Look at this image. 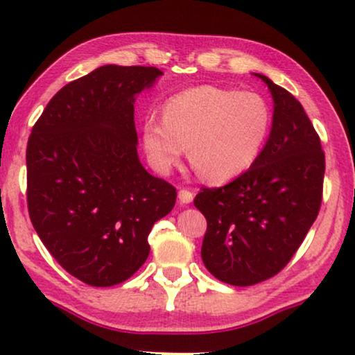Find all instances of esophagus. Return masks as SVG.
<instances>
[{"label": "esophagus", "mask_w": 355, "mask_h": 355, "mask_svg": "<svg viewBox=\"0 0 355 355\" xmlns=\"http://www.w3.org/2000/svg\"><path fill=\"white\" fill-rule=\"evenodd\" d=\"M178 198L179 202L184 203V205H187V203H191L193 200V192L189 191V189H181L178 193Z\"/></svg>", "instance_id": "1"}]
</instances>
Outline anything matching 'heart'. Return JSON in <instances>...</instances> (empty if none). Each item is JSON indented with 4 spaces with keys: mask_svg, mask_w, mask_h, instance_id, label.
<instances>
[{
    "mask_svg": "<svg viewBox=\"0 0 355 355\" xmlns=\"http://www.w3.org/2000/svg\"><path fill=\"white\" fill-rule=\"evenodd\" d=\"M271 129V111L254 92L193 87L168 98L163 121L148 118L142 142L159 173L181 162L189 148L192 168L208 182L231 181L259 157Z\"/></svg>",
    "mask_w": 355,
    "mask_h": 355,
    "instance_id": "heart-1",
    "label": "heart"
}]
</instances>
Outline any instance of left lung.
I'll use <instances>...</instances> for the list:
<instances>
[{
	"mask_svg": "<svg viewBox=\"0 0 355 355\" xmlns=\"http://www.w3.org/2000/svg\"><path fill=\"white\" fill-rule=\"evenodd\" d=\"M275 111L252 166L221 187H202L193 205L207 218L202 260L223 283L252 286L278 275L322 205L324 153L302 105L266 76Z\"/></svg>",
	"mask_w": 355,
	"mask_h": 355,
	"instance_id": "8db88e82",
	"label": "left lung"
}]
</instances>
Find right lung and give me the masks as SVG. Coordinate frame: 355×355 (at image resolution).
I'll use <instances>...</instances> for the list:
<instances>
[{"instance_id":"add662e5","label":"right lung","mask_w":355,"mask_h":355,"mask_svg":"<svg viewBox=\"0 0 355 355\" xmlns=\"http://www.w3.org/2000/svg\"><path fill=\"white\" fill-rule=\"evenodd\" d=\"M157 67L106 64L62 87L27 142V207L38 237L67 273L106 288L150 254L148 234L176 189L137 155L135 95Z\"/></svg>"}]
</instances>
